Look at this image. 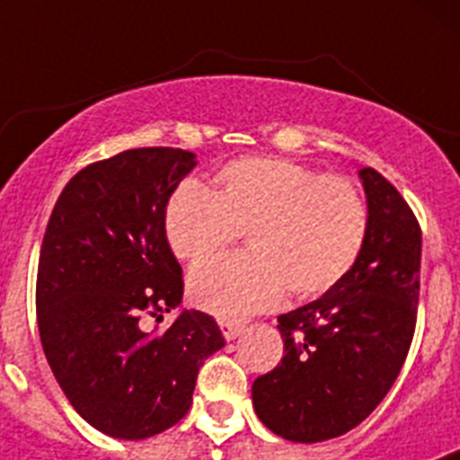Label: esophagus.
I'll list each match as a JSON object with an SVG mask.
<instances>
[{"label":"esophagus","instance_id":"esophagus-1","mask_svg":"<svg viewBox=\"0 0 460 460\" xmlns=\"http://www.w3.org/2000/svg\"><path fill=\"white\" fill-rule=\"evenodd\" d=\"M221 332H223V339L226 341H234L237 336L243 334V324L239 323H221Z\"/></svg>","mask_w":460,"mask_h":460}]
</instances>
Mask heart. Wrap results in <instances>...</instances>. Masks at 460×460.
Here are the masks:
<instances>
[{
  "label": "heart",
  "instance_id": "obj_1",
  "mask_svg": "<svg viewBox=\"0 0 460 460\" xmlns=\"http://www.w3.org/2000/svg\"><path fill=\"white\" fill-rule=\"evenodd\" d=\"M165 237L181 260H202L246 233L251 253L193 267V304L221 320L267 311L286 290L299 299L339 286L357 265L368 234L364 195L343 177L283 158H239L217 190L184 181L165 207Z\"/></svg>",
  "mask_w": 460,
  "mask_h": 460
}]
</instances>
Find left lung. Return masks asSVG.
Returning a JSON list of instances; mask_svg holds the SVG:
<instances>
[{
    "mask_svg": "<svg viewBox=\"0 0 460 460\" xmlns=\"http://www.w3.org/2000/svg\"><path fill=\"white\" fill-rule=\"evenodd\" d=\"M368 234L350 274L320 299L279 315L286 355L253 382L258 420L290 442L339 438L387 396L420 302L421 230L377 170L361 168Z\"/></svg>",
    "mask_w": 460,
    "mask_h": 460,
    "instance_id": "obj_1",
    "label": "left lung"
}]
</instances>
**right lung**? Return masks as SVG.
I'll use <instances>...</instances> for the list:
<instances>
[{
  "instance_id": "right-lung-1",
  "label": "right lung",
  "mask_w": 460,
  "mask_h": 460,
  "mask_svg": "<svg viewBox=\"0 0 460 460\" xmlns=\"http://www.w3.org/2000/svg\"><path fill=\"white\" fill-rule=\"evenodd\" d=\"M193 152L128 149L80 170L40 243L36 313L46 359L75 412L119 440H145L189 412L198 371L226 345L217 320L180 311L147 334L142 315L181 304L165 207Z\"/></svg>"
}]
</instances>
